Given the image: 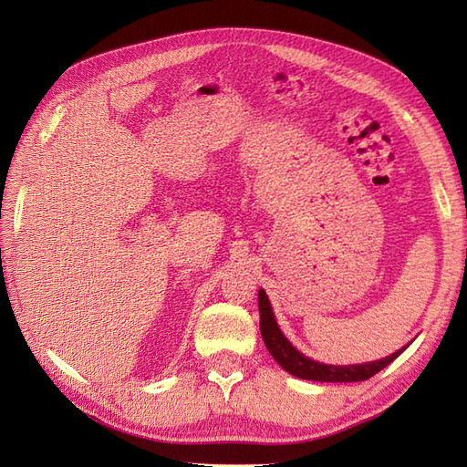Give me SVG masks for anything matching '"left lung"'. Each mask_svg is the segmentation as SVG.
<instances>
[{
    "label": "left lung",
    "mask_w": 467,
    "mask_h": 467,
    "mask_svg": "<svg viewBox=\"0 0 467 467\" xmlns=\"http://www.w3.org/2000/svg\"><path fill=\"white\" fill-rule=\"evenodd\" d=\"M259 314H261V335L263 341L271 352L273 358L285 368L288 374L302 378V379H314V381H364L384 370L389 362L398 358L407 345L393 355L376 360V362H364V364H350V366H333V364H321L312 358L304 357L300 350H296L288 338L282 335L280 327L276 325L271 302H268L265 290H259Z\"/></svg>",
    "instance_id": "left-lung-1"
}]
</instances>
